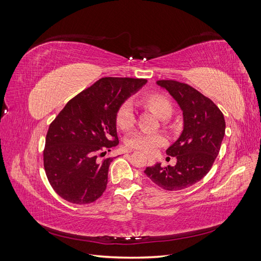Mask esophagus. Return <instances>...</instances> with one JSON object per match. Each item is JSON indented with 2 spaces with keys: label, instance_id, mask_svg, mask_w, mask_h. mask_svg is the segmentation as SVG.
<instances>
[{
  "label": "esophagus",
  "instance_id": "esophagus-1",
  "mask_svg": "<svg viewBox=\"0 0 261 261\" xmlns=\"http://www.w3.org/2000/svg\"><path fill=\"white\" fill-rule=\"evenodd\" d=\"M147 160H148V162H151V161H153V159L151 156H147Z\"/></svg>",
  "mask_w": 261,
  "mask_h": 261
}]
</instances>
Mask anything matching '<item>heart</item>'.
I'll list each match as a JSON object with an SVG mask.
<instances>
[{
	"label": "heart",
	"instance_id": "b5f03b06",
	"mask_svg": "<svg viewBox=\"0 0 261 261\" xmlns=\"http://www.w3.org/2000/svg\"><path fill=\"white\" fill-rule=\"evenodd\" d=\"M143 107L152 111L160 118H168L173 112L171 100L162 93H149L140 99ZM115 124L122 130H129L135 124V115L129 105L124 103L117 108L115 112ZM165 139L160 134L135 133L126 140V146L144 153H153L155 150L164 145Z\"/></svg>",
	"mask_w": 261,
	"mask_h": 261
}]
</instances>
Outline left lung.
<instances>
[{"instance_id":"1","label":"left lung","mask_w":261,"mask_h":261,"mask_svg":"<svg viewBox=\"0 0 261 261\" xmlns=\"http://www.w3.org/2000/svg\"><path fill=\"white\" fill-rule=\"evenodd\" d=\"M176 100L183 111L184 129L179 138L167 150L176 158L174 167L156 163L145 174L165 191H181L196 184L212 168L225 134L223 113L198 90L176 81H158ZM170 156H168L170 159Z\"/></svg>"}]
</instances>
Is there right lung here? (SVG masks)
Returning <instances> with one entry per match:
<instances>
[{
    "mask_svg": "<svg viewBox=\"0 0 261 261\" xmlns=\"http://www.w3.org/2000/svg\"><path fill=\"white\" fill-rule=\"evenodd\" d=\"M146 83L143 78H101L70 99L50 124L43 165L63 199L86 204L105 193L113 158H101L118 145L115 112Z\"/></svg>",
    "mask_w": 261,
    "mask_h": 261,
    "instance_id": "add662e5",
    "label": "right lung"
}]
</instances>
